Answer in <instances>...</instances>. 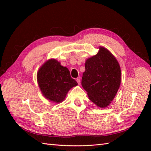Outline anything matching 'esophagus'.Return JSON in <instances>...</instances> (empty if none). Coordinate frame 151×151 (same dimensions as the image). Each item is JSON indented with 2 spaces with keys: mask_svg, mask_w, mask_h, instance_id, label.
I'll return each instance as SVG.
<instances>
[{
  "mask_svg": "<svg viewBox=\"0 0 151 151\" xmlns=\"http://www.w3.org/2000/svg\"><path fill=\"white\" fill-rule=\"evenodd\" d=\"M76 82H78V84L80 85L81 84V77H78L76 78Z\"/></svg>",
  "mask_w": 151,
  "mask_h": 151,
  "instance_id": "1",
  "label": "esophagus"
}]
</instances>
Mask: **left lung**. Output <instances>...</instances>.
Segmentation results:
<instances>
[{
  "label": "left lung",
  "mask_w": 151,
  "mask_h": 151,
  "mask_svg": "<svg viewBox=\"0 0 151 151\" xmlns=\"http://www.w3.org/2000/svg\"><path fill=\"white\" fill-rule=\"evenodd\" d=\"M82 86L90 100L98 106H108L121 84V69L116 58L104 47L86 60Z\"/></svg>",
  "instance_id": "1"
}]
</instances>
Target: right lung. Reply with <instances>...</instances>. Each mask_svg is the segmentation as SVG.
Returning a JSON list of instances; mask_svg holds the SVG:
<instances>
[{"instance_id":"obj_1","label":"right lung","mask_w":151,"mask_h":151,"mask_svg":"<svg viewBox=\"0 0 151 151\" xmlns=\"http://www.w3.org/2000/svg\"><path fill=\"white\" fill-rule=\"evenodd\" d=\"M37 78L44 97L57 103L63 101L69 89L78 84L69 69L56 60L45 63L38 70Z\"/></svg>"}]
</instances>
